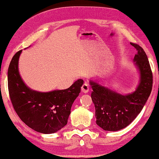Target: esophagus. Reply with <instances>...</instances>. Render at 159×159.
Wrapping results in <instances>:
<instances>
[{
    "label": "esophagus",
    "instance_id": "esophagus-1",
    "mask_svg": "<svg viewBox=\"0 0 159 159\" xmlns=\"http://www.w3.org/2000/svg\"><path fill=\"white\" fill-rule=\"evenodd\" d=\"M89 89H90V88H89V85L88 84V83H84L83 84H82V92L84 93H88V91H89Z\"/></svg>",
    "mask_w": 159,
    "mask_h": 159
}]
</instances>
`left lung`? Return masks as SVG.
I'll use <instances>...</instances> for the list:
<instances>
[{"mask_svg": "<svg viewBox=\"0 0 159 159\" xmlns=\"http://www.w3.org/2000/svg\"><path fill=\"white\" fill-rule=\"evenodd\" d=\"M130 44L138 51L133 61L140 74L139 84L133 93L122 95L90 81L96 124L106 131H118L127 127L142 111L152 90L153 75L146 53L139 45Z\"/></svg>", "mask_w": 159, "mask_h": 159, "instance_id": "1", "label": "left lung"}]
</instances>
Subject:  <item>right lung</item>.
<instances>
[{
  "label": "right lung",
  "instance_id": "1",
  "mask_svg": "<svg viewBox=\"0 0 159 159\" xmlns=\"http://www.w3.org/2000/svg\"><path fill=\"white\" fill-rule=\"evenodd\" d=\"M21 51L14 56L8 69V88L12 105L28 127L40 133H54L67 124L71 106L84 82L77 80L65 90L46 93L32 90L19 75V58Z\"/></svg>",
  "mask_w": 159,
  "mask_h": 159
}]
</instances>
